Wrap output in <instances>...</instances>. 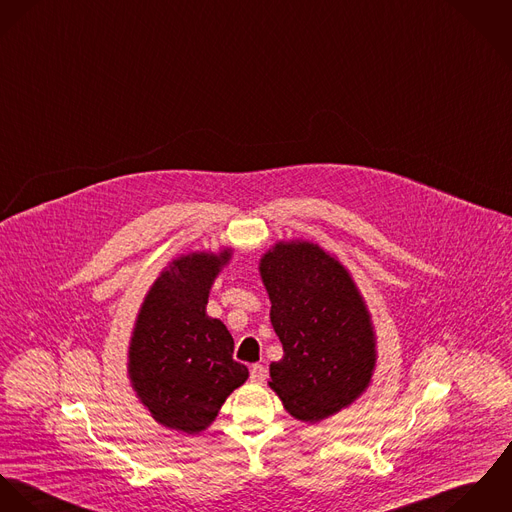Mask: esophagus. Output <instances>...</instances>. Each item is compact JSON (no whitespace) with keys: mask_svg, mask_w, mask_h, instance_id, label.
I'll use <instances>...</instances> for the list:
<instances>
[{"mask_svg":"<svg viewBox=\"0 0 512 512\" xmlns=\"http://www.w3.org/2000/svg\"><path fill=\"white\" fill-rule=\"evenodd\" d=\"M249 379H251L253 383H257V385L265 383V379H267V369H265L263 365H259V363L251 365V369H249Z\"/></svg>","mask_w":512,"mask_h":512,"instance_id":"1","label":"esophagus"}]
</instances>
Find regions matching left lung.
<instances>
[{
    "label": "left lung",
    "instance_id": "1",
    "mask_svg": "<svg viewBox=\"0 0 512 512\" xmlns=\"http://www.w3.org/2000/svg\"><path fill=\"white\" fill-rule=\"evenodd\" d=\"M283 343L269 387L288 414L320 422L361 397L377 363L367 304L340 261L310 241H279L259 261Z\"/></svg>",
    "mask_w": 512,
    "mask_h": 512
}]
</instances>
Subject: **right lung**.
I'll return each mask as SVG.
<instances>
[{
  "mask_svg": "<svg viewBox=\"0 0 512 512\" xmlns=\"http://www.w3.org/2000/svg\"><path fill=\"white\" fill-rule=\"evenodd\" d=\"M231 249L176 257L151 284L129 341L127 373L137 398L165 428L206 430L249 371L233 359V338L206 314L210 288Z\"/></svg>",
  "mask_w": 512,
  "mask_h": 512,
  "instance_id": "add662e5",
  "label": "right lung"
}]
</instances>
